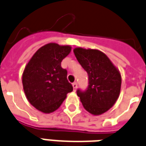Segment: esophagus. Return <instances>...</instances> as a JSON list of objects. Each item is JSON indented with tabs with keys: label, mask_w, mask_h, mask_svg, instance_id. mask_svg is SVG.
<instances>
[{
	"label": "esophagus",
	"mask_w": 146,
	"mask_h": 146,
	"mask_svg": "<svg viewBox=\"0 0 146 146\" xmlns=\"http://www.w3.org/2000/svg\"><path fill=\"white\" fill-rule=\"evenodd\" d=\"M72 85H73V91H76V88H77V84L76 82H73L72 84Z\"/></svg>",
	"instance_id": "1"
}]
</instances>
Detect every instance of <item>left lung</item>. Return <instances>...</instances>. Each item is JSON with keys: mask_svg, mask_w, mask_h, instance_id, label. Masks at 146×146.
<instances>
[{"mask_svg": "<svg viewBox=\"0 0 146 146\" xmlns=\"http://www.w3.org/2000/svg\"><path fill=\"white\" fill-rule=\"evenodd\" d=\"M73 53L88 75V89L77 90V96L88 112L100 115L112 108L119 98L121 73L108 57L99 50L76 47Z\"/></svg>", "mask_w": 146, "mask_h": 146, "instance_id": "obj_1", "label": "left lung"}]
</instances>
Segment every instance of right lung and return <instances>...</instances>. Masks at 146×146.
I'll list each match as a JSON object with an SVG mask.
<instances>
[{
	"instance_id": "obj_1",
	"label": "right lung",
	"mask_w": 146,
	"mask_h": 146,
	"mask_svg": "<svg viewBox=\"0 0 146 146\" xmlns=\"http://www.w3.org/2000/svg\"><path fill=\"white\" fill-rule=\"evenodd\" d=\"M71 50L70 45L50 42L38 49L25 66L22 75L23 91L29 103L39 111H55L73 91L67 71L61 66Z\"/></svg>"
}]
</instances>
